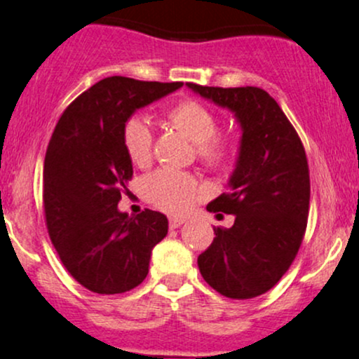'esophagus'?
Returning a JSON list of instances; mask_svg holds the SVG:
<instances>
[{"label":"esophagus","instance_id":"34e87169","mask_svg":"<svg viewBox=\"0 0 359 359\" xmlns=\"http://www.w3.org/2000/svg\"><path fill=\"white\" fill-rule=\"evenodd\" d=\"M185 222V219H182V217H170L168 219V226H170V229H175L179 228V226H182Z\"/></svg>","mask_w":359,"mask_h":359}]
</instances>
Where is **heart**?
Listing matches in <instances>:
<instances>
[{"label":"heart","mask_w":359,"mask_h":359,"mask_svg":"<svg viewBox=\"0 0 359 359\" xmlns=\"http://www.w3.org/2000/svg\"><path fill=\"white\" fill-rule=\"evenodd\" d=\"M168 121L197 145V155L205 165L222 167L231 158V140L217 133L219 119L203 102L180 101L168 111ZM123 145L135 165L145 167L150 162L154 135L145 119L140 116L128 119L123 128ZM145 189L148 199L170 214L189 211L201 192L199 184L192 175L174 168L155 172L147 180Z\"/></svg>","instance_id":"obj_1"}]
</instances>
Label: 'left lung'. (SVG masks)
I'll list each match as a JSON object with an SVG mask.
<instances>
[{
  "label": "left lung",
  "mask_w": 359,
  "mask_h": 359,
  "mask_svg": "<svg viewBox=\"0 0 359 359\" xmlns=\"http://www.w3.org/2000/svg\"><path fill=\"white\" fill-rule=\"evenodd\" d=\"M187 88L234 113L243 131L229 192L208 204L209 212L234 214V224L214 228L216 238L197 265L224 297H258L290 269L306 234L311 199L306 150L266 90L192 82Z\"/></svg>",
  "instance_id": "left-lung-1"
}]
</instances>
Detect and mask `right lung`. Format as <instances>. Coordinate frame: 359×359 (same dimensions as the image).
Wrapping results in <instances>:
<instances>
[{"label": "right lung", "instance_id": "1", "mask_svg": "<svg viewBox=\"0 0 359 359\" xmlns=\"http://www.w3.org/2000/svg\"><path fill=\"white\" fill-rule=\"evenodd\" d=\"M182 86L106 77L76 97L53 130L43 165L48 236L69 273L90 292L138 287L151 250L167 236L165 214L118 209L133 177L123 128L135 111Z\"/></svg>", "mask_w": 359, "mask_h": 359}]
</instances>
